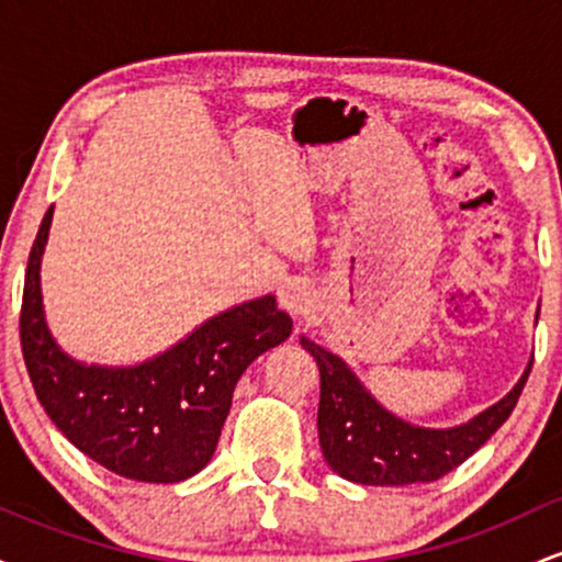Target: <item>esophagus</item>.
Masks as SVG:
<instances>
[{"instance_id": "1", "label": "esophagus", "mask_w": 562, "mask_h": 562, "mask_svg": "<svg viewBox=\"0 0 562 562\" xmlns=\"http://www.w3.org/2000/svg\"><path fill=\"white\" fill-rule=\"evenodd\" d=\"M277 301H280V306L285 308V312L301 317V314H306L308 308H312L314 295H312V290L306 288V282L285 280L280 285V290H277Z\"/></svg>"}]
</instances>
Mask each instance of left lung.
I'll return each instance as SVG.
<instances>
[{
    "label": "left lung",
    "instance_id": "1",
    "mask_svg": "<svg viewBox=\"0 0 562 562\" xmlns=\"http://www.w3.org/2000/svg\"><path fill=\"white\" fill-rule=\"evenodd\" d=\"M539 319V314H537ZM319 367V447L340 479L362 486L430 483L468 460L518 404L533 357L507 396L454 428H423L385 409L338 353L301 335Z\"/></svg>",
    "mask_w": 562,
    "mask_h": 562
}]
</instances>
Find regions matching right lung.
Returning a JSON list of instances; mask_svg holds the SVG:
<instances>
[{
  "label": "right lung",
  "instance_id": "add662e5",
  "mask_svg": "<svg viewBox=\"0 0 562 562\" xmlns=\"http://www.w3.org/2000/svg\"><path fill=\"white\" fill-rule=\"evenodd\" d=\"M49 209L25 269L21 346L49 420L115 475L179 483L209 465L237 380L254 359L290 338L293 319L274 295L245 301L205 319L158 357L132 367L87 364L57 346L44 319L42 256Z\"/></svg>",
  "mask_w": 562,
  "mask_h": 562
}]
</instances>
